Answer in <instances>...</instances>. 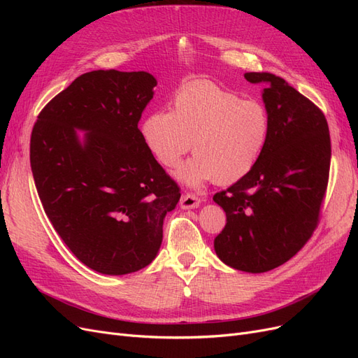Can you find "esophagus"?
I'll list each match as a JSON object with an SVG mask.
<instances>
[{
    "label": "esophagus",
    "mask_w": 358,
    "mask_h": 358,
    "mask_svg": "<svg viewBox=\"0 0 358 358\" xmlns=\"http://www.w3.org/2000/svg\"><path fill=\"white\" fill-rule=\"evenodd\" d=\"M200 203H201V200L196 196V194L187 192V194H183L180 199V208L182 209H196V208H199Z\"/></svg>",
    "instance_id": "esophagus-1"
}]
</instances>
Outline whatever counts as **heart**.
Instances as JSON below:
<instances>
[{"label": "heart", "mask_w": 358, "mask_h": 358, "mask_svg": "<svg viewBox=\"0 0 358 358\" xmlns=\"http://www.w3.org/2000/svg\"><path fill=\"white\" fill-rule=\"evenodd\" d=\"M268 129L263 104L209 82L187 85L173 99L171 112L157 110L142 124L145 142L162 166H178L192 146L196 157L178 171L192 187L243 178L262 155Z\"/></svg>", "instance_id": "1"}]
</instances>
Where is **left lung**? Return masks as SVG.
Wrapping results in <instances>:
<instances>
[{
    "instance_id": "8db88e82",
    "label": "left lung",
    "mask_w": 358,
    "mask_h": 358,
    "mask_svg": "<svg viewBox=\"0 0 358 358\" xmlns=\"http://www.w3.org/2000/svg\"><path fill=\"white\" fill-rule=\"evenodd\" d=\"M245 79L264 85L268 137L251 171L213 196L227 215L213 246L227 266L263 273L287 263L315 231L331 145L326 116L282 78L245 73Z\"/></svg>"
}]
</instances>
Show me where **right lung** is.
I'll list each match as a JSON object with an SVG mask.
<instances>
[{"label":"right lung","mask_w":358,"mask_h":358,"mask_svg":"<svg viewBox=\"0 0 358 358\" xmlns=\"http://www.w3.org/2000/svg\"><path fill=\"white\" fill-rule=\"evenodd\" d=\"M155 86L146 71L85 73L45 106L31 133L43 209L76 258L103 275L152 263L180 199L137 127Z\"/></svg>","instance_id":"right-lung-1"}]
</instances>
